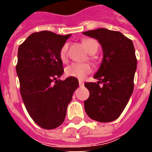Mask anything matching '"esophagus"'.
<instances>
[{"instance_id": "obj_1", "label": "esophagus", "mask_w": 152, "mask_h": 152, "mask_svg": "<svg viewBox=\"0 0 152 152\" xmlns=\"http://www.w3.org/2000/svg\"><path fill=\"white\" fill-rule=\"evenodd\" d=\"M79 85L80 86H84V82L82 80H79Z\"/></svg>"}]
</instances>
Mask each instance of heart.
Here are the masks:
<instances>
[{
	"label": "heart",
	"mask_w": 152,
	"mask_h": 152,
	"mask_svg": "<svg viewBox=\"0 0 152 152\" xmlns=\"http://www.w3.org/2000/svg\"><path fill=\"white\" fill-rule=\"evenodd\" d=\"M83 44L86 46V50L90 54L94 53L99 50V44L94 39H86L83 40ZM67 44H64L61 47L59 51L60 59L63 62H65L67 57ZM91 72V67L88 63H73L66 66L65 69V74L70 77H75L77 79L82 80Z\"/></svg>",
	"instance_id": "b5f03b06"
}]
</instances>
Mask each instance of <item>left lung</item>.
Wrapping results in <instances>:
<instances>
[{
	"label": "left lung",
	"instance_id": "obj_1",
	"mask_svg": "<svg viewBox=\"0 0 152 152\" xmlns=\"http://www.w3.org/2000/svg\"><path fill=\"white\" fill-rule=\"evenodd\" d=\"M83 34L99 40L103 52L102 63L94 76L99 81L85 83L89 91V99L84 102L85 110L94 121L111 122L121 115L134 91L137 69L134 44L120 31L107 28Z\"/></svg>",
	"mask_w": 152,
	"mask_h": 152
}]
</instances>
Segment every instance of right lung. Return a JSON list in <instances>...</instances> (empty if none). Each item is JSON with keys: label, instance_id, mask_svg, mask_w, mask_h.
I'll list each match as a JSON object with an SVG mask.
<instances>
[{"label": "right lung", "instance_id": "1", "mask_svg": "<svg viewBox=\"0 0 152 152\" xmlns=\"http://www.w3.org/2000/svg\"><path fill=\"white\" fill-rule=\"evenodd\" d=\"M71 35L34 32L18 47L16 72L25 107L40 127L53 129L63 124L67 105L79 86L75 77L63 75L59 51Z\"/></svg>", "mask_w": 152, "mask_h": 152}]
</instances>
